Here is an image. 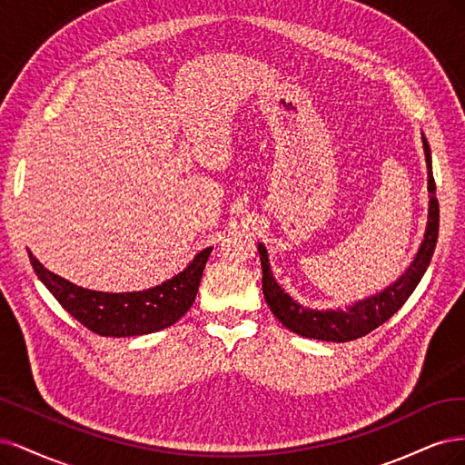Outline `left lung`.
Instances as JSON below:
<instances>
[{
    "instance_id": "1",
    "label": "left lung",
    "mask_w": 465,
    "mask_h": 465,
    "mask_svg": "<svg viewBox=\"0 0 465 465\" xmlns=\"http://www.w3.org/2000/svg\"><path fill=\"white\" fill-rule=\"evenodd\" d=\"M421 139H423V151H425V162H427V189H429L427 230H425L421 247H419V251L415 252L410 266L392 283H388L384 290L372 293L369 297L357 299V302L346 307L309 309L302 303H297L290 293L283 292V288L272 274L266 247L259 243L264 299L268 307H271V311L274 312V317L283 326L290 328L292 332L303 338L338 341V343L357 340L372 332L374 328H379L382 322L391 319L392 314L408 302V297L413 293L417 283L421 282L439 239V201L434 197L437 187H434V177H432L430 148L425 134H421Z\"/></svg>"
}]
</instances>
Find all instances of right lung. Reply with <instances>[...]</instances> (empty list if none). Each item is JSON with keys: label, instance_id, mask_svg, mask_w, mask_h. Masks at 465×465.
<instances>
[{"label": "right lung", "instance_id": "1", "mask_svg": "<svg viewBox=\"0 0 465 465\" xmlns=\"http://www.w3.org/2000/svg\"><path fill=\"white\" fill-rule=\"evenodd\" d=\"M211 252L213 247L203 249L182 272L154 288L125 293L81 288L44 268L31 251L28 257L40 282L71 317L100 336L127 338L163 331L183 317L197 297L204 264Z\"/></svg>", "mask_w": 465, "mask_h": 465}]
</instances>
